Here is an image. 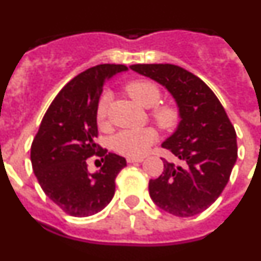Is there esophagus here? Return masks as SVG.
<instances>
[{"instance_id": "34e87169", "label": "esophagus", "mask_w": 261, "mask_h": 261, "mask_svg": "<svg viewBox=\"0 0 261 261\" xmlns=\"http://www.w3.org/2000/svg\"><path fill=\"white\" fill-rule=\"evenodd\" d=\"M144 158H133V156H128L126 158V162L128 163H136V162H142Z\"/></svg>"}]
</instances>
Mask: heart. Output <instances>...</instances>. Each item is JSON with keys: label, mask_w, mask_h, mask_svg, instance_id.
<instances>
[{"label": "heart", "mask_w": 261, "mask_h": 261, "mask_svg": "<svg viewBox=\"0 0 261 261\" xmlns=\"http://www.w3.org/2000/svg\"><path fill=\"white\" fill-rule=\"evenodd\" d=\"M125 91L142 107H153L149 115L158 128L162 130H170L177 125L180 120V111L174 103H158L162 98V91L156 84L147 80L130 81L125 85ZM110 102L111 95L105 93L96 103L95 119L100 126L105 125L107 121ZM155 141L156 132L153 128L147 126L142 129H128L116 133L111 140V146L121 155L140 158L146 154L149 147Z\"/></svg>", "instance_id": "1"}]
</instances>
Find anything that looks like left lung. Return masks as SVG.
<instances>
[{
  "mask_svg": "<svg viewBox=\"0 0 261 261\" xmlns=\"http://www.w3.org/2000/svg\"><path fill=\"white\" fill-rule=\"evenodd\" d=\"M130 69L163 85L180 111L176 132L162 147L183 165L162 158L163 172L149 181L151 200L172 216L201 213L220 197L238 158L234 125L213 91L191 71L172 64H136Z\"/></svg>",
  "mask_w": 261,
  "mask_h": 261,
  "instance_id": "obj_1",
  "label": "left lung"
}]
</instances>
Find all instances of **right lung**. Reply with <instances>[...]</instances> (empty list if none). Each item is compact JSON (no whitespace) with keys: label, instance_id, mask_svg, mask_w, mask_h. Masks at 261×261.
I'll return each mask as SVG.
<instances>
[{"label":"right lung","instance_id":"1","mask_svg":"<svg viewBox=\"0 0 261 261\" xmlns=\"http://www.w3.org/2000/svg\"><path fill=\"white\" fill-rule=\"evenodd\" d=\"M125 65L100 64L69 81L53 99L31 145L32 170L41 190L73 217H89L105 209L115 195V179L126 166L123 156L95 142V107L105 81L126 70ZM96 155L103 166L95 174L86 159Z\"/></svg>","mask_w":261,"mask_h":261}]
</instances>
